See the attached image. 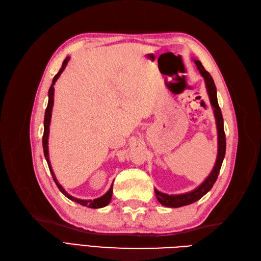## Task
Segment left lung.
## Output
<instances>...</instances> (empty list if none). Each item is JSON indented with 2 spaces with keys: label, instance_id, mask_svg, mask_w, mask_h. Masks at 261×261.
Returning <instances> with one entry per match:
<instances>
[{
  "label": "left lung",
  "instance_id": "obj_1",
  "mask_svg": "<svg viewBox=\"0 0 261 261\" xmlns=\"http://www.w3.org/2000/svg\"><path fill=\"white\" fill-rule=\"evenodd\" d=\"M195 64L198 68L199 73L204 78V82H206L207 87V92L209 94L210 103L213 109V113H215L216 117V124H217V129H218V156L215 167H213L209 176L204 179L202 183L195 188L194 191L185 193V194H179V195H168L158 191L154 188V193L158 201H159L162 206L170 207V208H178L187 206V204H191L197 200H199L201 197L206 195L210 189L212 188L213 184L216 183L218 178L219 172L221 169V165H222L224 155H225V148H226V141H225V134H224V126H223V117L222 113H221V109L218 103V98H217V88L215 82H213L211 75L207 72L204 67L202 66L201 62L198 60H194Z\"/></svg>",
  "mask_w": 261,
  "mask_h": 261
}]
</instances>
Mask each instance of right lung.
Segmentation results:
<instances>
[{
	"instance_id": "right-lung-1",
	"label": "right lung",
	"mask_w": 261,
	"mask_h": 261,
	"mask_svg": "<svg viewBox=\"0 0 261 261\" xmlns=\"http://www.w3.org/2000/svg\"><path fill=\"white\" fill-rule=\"evenodd\" d=\"M68 60L69 58L67 57L64 61H63V64H62V67L61 69L59 70V73L54 76L53 81H52V85L50 87L49 89V101H48V107H46L45 109V114H44V132H43V137H42V146H43V152H44V156H45V160L46 162H48V165H49V169H50V172L52 174V177L55 181V184H57V186L59 187V189L61 191V193L63 195H65L68 199L73 200L77 203L82 204V206H85V207H88V208H93V209H97V208H102V207H106L107 204L110 203V201H111V198H112V193H113V185H111V187H110L109 191L103 195L99 197V198H96L93 200H84V199H78V198H75V197L70 196L64 188H63L60 184L59 181L57 179V177H55L54 175V172L52 170V167H51V163H50V159H49V149H48V138H49V126H50V122H51V116H52V108H53V101H54V84L55 82L58 81V78L60 77V75L62 74L63 70L65 69L67 63H68Z\"/></svg>"
}]
</instances>
